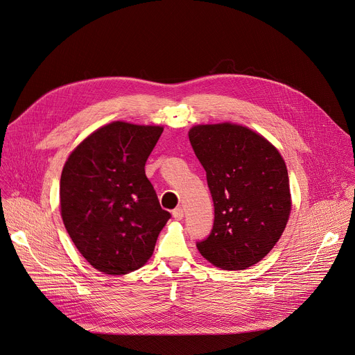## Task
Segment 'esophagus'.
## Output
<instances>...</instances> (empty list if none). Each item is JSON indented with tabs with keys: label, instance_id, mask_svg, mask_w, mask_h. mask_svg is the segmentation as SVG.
<instances>
[{
	"label": "esophagus",
	"instance_id": "34e87169",
	"mask_svg": "<svg viewBox=\"0 0 355 355\" xmlns=\"http://www.w3.org/2000/svg\"><path fill=\"white\" fill-rule=\"evenodd\" d=\"M173 217H174L175 220H182V218H184V210H182V207L174 209V210H173Z\"/></svg>",
	"mask_w": 355,
	"mask_h": 355
}]
</instances>
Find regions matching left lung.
Instances as JSON below:
<instances>
[{
    "label": "left lung",
    "mask_w": 355,
    "mask_h": 355,
    "mask_svg": "<svg viewBox=\"0 0 355 355\" xmlns=\"http://www.w3.org/2000/svg\"><path fill=\"white\" fill-rule=\"evenodd\" d=\"M192 149L206 171L214 203L200 254L224 270H246L279 241L292 209L286 164L274 145L236 124L196 125Z\"/></svg>",
    "instance_id": "left-lung-1"
}]
</instances>
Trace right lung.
<instances>
[{
	"mask_svg": "<svg viewBox=\"0 0 355 355\" xmlns=\"http://www.w3.org/2000/svg\"><path fill=\"white\" fill-rule=\"evenodd\" d=\"M162 132L157 125L114 121L85 138L64 163L62 220L78 252L101 272L141 268L171 217L145 175Z\"/></svg>",
	"mask_w": 355,
	"mask_h": 355,
	"instance_id": "1",
	"label": "right lung"
}]
</instances>
